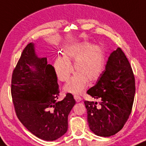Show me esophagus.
<instances>
[{"label": "esophagus", "mask_w": 146, "mask_h": 146, "mask_svg": "<svg viewBox=\"0 0 146 146\" xmlns=\"http://www.w3.org/2000/svg\"><path fill=\"white\" fill-rule=\"evenodd\" d=\"M74 98L75 101H76L77 103L81 102V101H82L81 97H80L79 96H77V95H74Z\"/></svg>", "instance_id": "34e87169"}]
</instances>
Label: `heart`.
<instances>
[{"label": "heart", "instance_id": "1", "mask_svg": "<svg viewBox=\"0 0 146 146\" xmlns=\"http://www.w3.org/2000/svg\"><path fill=\"white\" fill-rule=\"evenodd\" d=\"M64 57L58 56L54 60V69L60 81H67L73 72H76L64 86V91L80 94L88 85L89 80L96 81L101 76L104 67L105 55L99 45H92L84 41L70 45L63 50Z\"/></svg>", "mask_w": 146, "mask_h": 146}]
</instances>
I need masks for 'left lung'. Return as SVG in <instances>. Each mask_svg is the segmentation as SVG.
Wrapping results in <instances>:
<instances>
[{
  "instance_id": "left-lung-1",
  "label": "left lung",
  "mask_w": 146,
  "mask_h": 146,
  "mask_svg": "<svg viewBox=\"0 0 146 146\" xmlns=\"http://www.w3.org/2000/svg\"><path fill=\"white\" fill-rule=\"evenodd\" d=\"M97 102L85 101L88 122L93 133L110 137L120 131L129 118L135 94V76L120 47L110 55L96 84L87 92Z\"/></svg>"
}]
</instances>
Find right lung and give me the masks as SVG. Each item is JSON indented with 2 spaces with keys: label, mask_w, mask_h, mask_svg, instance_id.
Masks as SVG:
<instances>
[{
  "label": "right lung",
  "mask_w": 146,
  "mask_h": 146,
  "mask_svg": "<svg viewBox=\"0 0 146 146\" xmlns=\"http://www.w3.org/2000/svg\"><path fill=\"white\" fill-rule=\"evenodd\" d=\"M11 91L16 115L31 133L48 141L66 133L68 115L76 101L69 93L57 101L54 69L46 57L38 56L33 42L24 49L14 70Z\"/></svg>",
  "instance_id": "1"
}]
</instances>
